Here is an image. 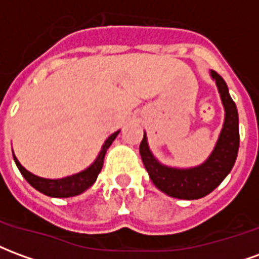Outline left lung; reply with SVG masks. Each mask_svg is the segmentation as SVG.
<instances>
[{
  "label": "left lung",
  "mask_w": 259,
  "mask_h": 259,
  "mask_svg": "<svg viewBox=\"0 0 259 259\" xmlns=\"http://www.w3.org/2000/svg\"><path fill=\"white\" fill-rule=\"evenodd\" d=\"M218 90L225 107V123L211 157L198 168L174 169L158 162L147 146L146 135L140 143V155L150 179L158 189L175 198L197 200L215 190L233 168L239 152V115L237 108L229 94L228 85L221 74L212 70Z\"/></svg>",
  "instance_id": "8db88e82"
}]
</instances>
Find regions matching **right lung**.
<instances>
[{
    "label": "right lung",
    "mask_w": 259,
    "mask_h": 259,
    "mask_svg": "<svg viewBox=\"0 0 259 259\" xmlns=\"http://www.w3.org/2000/svg\"><path fill=\"white\" fill-rule=\"evenodd\" d=\"M119 132H115L113 135H111L108 137V140L105 141V144L102 146V150L100 152V155L96 159V162L91 165L90 168L85 169L83 172H80L77 175H73V176H69V178H65V179L59 180H51V179H42V178H38L36 175L30 174L29 170H26L20 162L16 159V157L14 155V159L18 168H19L20 174L23 175L29 183H30L36 190H38L40 193L46 195H50V197H59V198H66V197H73V195H77L80 193H83L84 190H87L90 186L94 185V182L97 180V176L101 172L102 163H104V157H105V152L109 148V146L112 144V141L115 140V137L118 136Z\"/></svg>",
    "instance_id": "add662e5"
}]
</instances>
